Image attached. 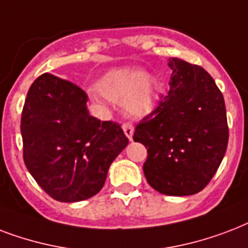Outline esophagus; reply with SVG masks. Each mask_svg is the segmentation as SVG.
I'll return each instance as SVG.
<instances>
[{"instance_id": "obj_1", "label": "esophagus", "mask_w": 248, "mask_h": 248, "mask_svg": "<svg viewBox=\"0 0 248 248\" xmlns=\"http://www.w3.org/2000/svg\"><path fill=\"white\" fill-rule=\"evenodd\" d=\"M123 130H124V134L128 137V140L132 141V137H133V132H134L133 125H132L130 123H125V124H123Z\"/></svg>"}]
</instances>
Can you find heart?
Returning <instances> with one entry per match:
<instances>
[{
	"instance_id": "b5f03b06",
	"label": "heart",
	"mask_w": 248,
	"mask_h": 248,
	"mask_svg": "<svg viewBox=\"0 0 248 248\" xmlns=\"http://www.w3.org/2000/svg\"><path fill=\"white\" fill-rule=\"evenodd\" d=\"M103 97L120 103L133 116H146L155 108L158 82L149 72L137 68H119L103 75L97 82Z\"/></svg>"
}]
</instances>
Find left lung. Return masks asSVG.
<instances>
[{"label": "left lung", "instance_id": "obj_1", "mask_svg": "<svg viewBox=\"0 0 248 248\" xmlns=\"http://www.w3.org/2000/svg\"><path fill=\"white\" fill-rule=\"evenodd\" d=\"M170 89L156 110L136 126L133 140L147 149L143 173L164 195L199 193L225 155L229 129L225 102L211 75L178 58L168 59Z\"/></svg>", "mask_w": 248, "mask_h": 248}]
</instances>
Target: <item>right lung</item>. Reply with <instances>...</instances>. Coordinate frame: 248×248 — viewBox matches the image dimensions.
<instances>
[{
    "mask_svg": "<svg viewBox=\"0 0 248 248\" xmlns=\"http://www.w3.org/2000/svg\"><path fill=\"white\" fill-rule=\"evenodd\" d=\"M75 84L44 74L31 85L22 114L23 158L38 185L59 202H80L102 189L111 163L128 145L119 124L86 108Z\"/></svg>",
    "mask_w": 248,
    "mask_h": 248,
    "instance_id": "right-lung-1",
    "label": "right lung"
}]
</instances>
